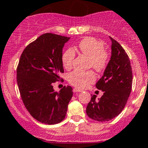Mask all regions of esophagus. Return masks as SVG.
<instances>
[{
	"label": "esophagus",
	"instance_id": "obj_1",
	"mask_svg": "<svg viewBox=\"0 0 148 148\" xmlns=\"http://www.w3.org/2000/svg\"><path fill=\"white\" fill-rule=\"evenodd\" d=\"M73 91H74V93L81 92V91H82V90H80V89H78V88H74V89H73Z\"/></svg>",
	"mask_w": 148,
	"mask_h": 148
}]
</instances>
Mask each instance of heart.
I'll use <instances>...</instances> for the list:
<instances>
[{
    "label": "heart",
    "instance_id": "b5f03b06",
    "mask_svg": "<svg viewBox=\"0 0 148 148\" xmlns=\"http://www.w3.org/2000/svg\"><path fill=\"white\" fill-rule=\"evenodd\" d=\"M79 51L90 59L89 67H92L98 72L104 71L108 63L109 57L104 49L103 42L91 37L85 38L79 42L78 45ZM74 50L69 49L62 56V62L63 67L70 69L74 62ZM95 79L94 74L91 71L82 72L74 71L69 75V81L73 86L78 88H84L92 83Z\"/></svg>",
    "mask_w": 148,
    "mask_h": 148
}]
</instances>
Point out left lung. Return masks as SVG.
I'll use <instances>...</instances> for the list:
<instances>
[{
    "instance_id": "obj_1",
    "label": "left lung",
    "mask_w": 148,
    "mask_h": 148,
    "mask_svg": "<svg viewBox=\"0 0 148 148\" xmlns=\"http://www.w3.org/2000/svg\"><path fill=\"white\" fill-rule=\"evenodd\" d=\"M111 56L103 75L96 83L103 95L91 99L86 108V114L98 122H106L119 115L125 106L132 88L133 74L127 53L119 42L110 38Z\"/></svg>"
}]
</instances>
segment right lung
Masks as SVG:
<instances>
[{
	"label": "right lung",
	"mask_w": 148,
	"mask_h": 148,
	"mask_svg": "<svg viewBox=\"0 0 148 148\" xmlns=\"http://www.w3.org/2000/svg\"><path fill=\"white\" fill-rule=\"evenodd\" d=\"M70 38L46 33L23 50L17 68V82L21 99L34 119L54 125L65 119L73 89L64 86L59 92L54 82L64 72L62 49Z\"/></svg>",
	"instance_id": "1"
}]
</instances>
